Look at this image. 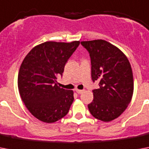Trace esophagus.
Segmentation results:
<instances>
[{
    "mask_svg": "<svg viewBox=\"0 0 149 149\" xmlns=\"http://www.w3.org/2000/svg\"><path fill=\"white\" fill-rule=\"evenodd\" d=\"M76 92H77L78 94H81V93H84V91H82V90H78V89H77V90H76Z\"/></svg>",
    "mask_w": 149,
    "mask_h": 149,
    "instance_id": "esophagus-1",
    "label": "esophagus"
}]
</instances>
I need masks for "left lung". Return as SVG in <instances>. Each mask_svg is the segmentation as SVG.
Wrapping results in <instances>:
<instances>
[{
    "label": "left lung",
    "mask_w": 149,
    "mask_h": 149,
    "mask_svg": "<svg viewBox=\"0 0 149 149\" xmlns=\"http://www.w3.org/2000/svg\"><path fill=\"white\" fill-rule=\"evenodd\" d=\"M91 58V77L99 81L93 91V100L89 111L95 118L109 122L127 108L134 92L132 66L121 50L103 39L83 41Z\"/></svg>",
    "instance_id": "left-lung-1"
}]
</instances>
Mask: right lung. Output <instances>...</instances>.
Instances as JSON below:
<instances>
[{
	"label": "right lung",
	"instance_id": "right-lung-1",
	"mask_svg": "<svg viewBox=\"0 0 149 149\" xmlns=\"http://www.w3.org/2000/svg\"><path fill=\"white\" fill-rule=\"evenodd\" d=\"M79 45V41L45 42L35 46L22 61L17 77L20 96L39 120L56 122L69 112L73 91L59 87L56 79Z\"/></svg>",
	"mask_w": 149,
	"mask_h": 149
}]
</instances>
